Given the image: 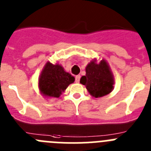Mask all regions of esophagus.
Listing matches in <instances>:
<instances>
[{
	"mask_svg": "<svg viewBox=\"0 0 151 151\" xmlns=\"http://www.w3.org/2000/svg\"><path fill=\"white\" fill-rule=\"evenodd\" d=\"M80 79H81V75H77L75 77V81L76 83L80 82Z\"/></svg>",
	"mask_w": 151,
	"mask_h": 151,
	"instance_id": "34e87169",
	"label": "esophagus"
}]
</instances>
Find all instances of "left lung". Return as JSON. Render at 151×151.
Here are the masks:
<instances>
[{"label": "left lung", "mask_w": 151, "mask_h": 151, "mask_svg": "<svg viewBox=\"0 0 151 151\" xmlns=\"http://www.w3.org/2000/svg\"><path fill=\"white\" fill-rule=\"evenodd\" d=\"M81 83L85 85L89 94L95 98L109 94L114 89V80L108 62L102 59L96 63L91 61L86 68V75L81 79Z\"/></svg>", "instance_id": "obj_1"}]
</instances>
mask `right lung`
<instances>
[{
	"label": "right lung",
	"instance_id": "add662e5",
	"mask_svg": "<svg viewBox=\"0 0 151 151\" xmlns=\"http://www.w3.org/2000/svg\"><path fill=\"white\" fill-rule=\"evenodd\" d=\"M74 77L64 70L59 64L47 62L38 79V86L41 94L50 98H59L70 83Z\"/></svg>",
	"mask_w": 151,
	"mask_h": 151
}]
</instances>
